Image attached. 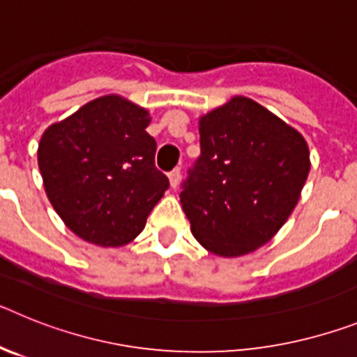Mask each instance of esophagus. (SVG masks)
Here are the masks:
<instances>
[{"mask_svg":"<svg viewBox=\"0 0 357 357\" xmlns=\"http://www.w3.org/2000/svg\"><path fill=\"white\" fill-rule=\"evenodd\" d=\"M168 176H169V184H172V188L175 189L176 185H178V182H181V169L178 168L172 169V172L168 173Z\"/></svg>","mask_w":357,"mask_h":357,"instance_id":"esophagus-1","label":"esophagus"}]
</instances>
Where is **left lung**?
<instances>
[{
    "instance_id": "8db88e82",
    "label": "left lung",
    "mask_w": 357,
    "mask_h": 357,
    "mask_svg": "<svg viewBox=\"0 0 357 357\" xmlns=\"http://www.w3.org/2000/svg\"><path fill=\"white\" fill-rule=\"evenodd\" d=\"M307 173L304 137L250 98H232L200 118V157L181 193L191 232L223 257L263 247L295 209Z\"/></svg>"
}]
</instances>
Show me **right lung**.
<instances>
[{"label": "right lung", "instance_id": "1", "mask_svg": "<svg viewBox=\"0 0 357 357\" xmlns=\"http://www.w3.org/2000/svg\"><path fill=\"white\" fill-rule=\"evenodd\" d=\"M148 112L121 96L85 103L44 132L39 169L53 209L78 238L121 247L169 188L155 168Z\"/></svg>", "mask_w": 357, "mask_h": 357}]
</instances>
